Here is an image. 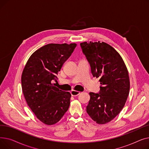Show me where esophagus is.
I'll use <instances>...</instances> for the list:
<instances>
[{
	"mask_svg": "<svg viewBox=\"0 0 149 149\" xmlns=\"http://www.w3.org/2000/svg\"><path fill=\"white\" fill-rule=\"evenodd\" d=\"M70 94H71L72 96L73 97H76L77 95H79V94H80V92L79 91H72L70 92Z\"/></svg>",
	"mask_w": 149,
	"mask_h": 149,
	"instance_id": "34e87169",
	"label": "esophagus"
}]
</instances>
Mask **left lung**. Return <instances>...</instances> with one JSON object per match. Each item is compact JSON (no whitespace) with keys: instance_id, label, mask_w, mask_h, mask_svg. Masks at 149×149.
Segmentation results:
<instances>
[{"instance_id":"1","label":"left lung","mask_w":149,"mask_h":149,"mask_svg":"<svg viewBox=\"0 0 149 149\" xmlns=\"http://www.w3.org/2000/svg\"><path fill=\"white\" fill-rule=\"evenodd\" d=\"M93 77L99 78V93L90 92L86 112L98 124L111 121L125 105L130 90L127 67L113 47L105 42L80 43Z\"/></svg>"}]
</instances>
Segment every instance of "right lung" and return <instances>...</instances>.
I'll list each match as a JSON object with an SVG mask.
<instances>
[{
    "instance_id": "right-lung-1",
    "label": "right lung",
    "mask_w": 149,
    "mask_h": 149,
    "mask_svg": "<svg viewBox=\"0 0 149 149\" xmlns=\"http://www.w3.org/2000/svg\"><path fill=\"white\" fill-rule=\"evenodd\" d=\"M76 43H49L29 58L22 74V88L27 104L38 120L46 125L58 123L68 110L71 95L55 86L63 65Z\"/></svg>"
}]
</instances>
